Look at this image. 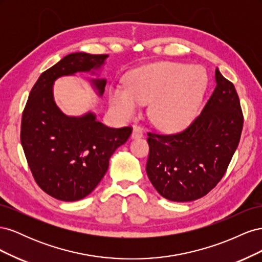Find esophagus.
Returning a JSON list of instances; mask_svg holds the SVG:
<instances>
[{"instance_id":"obj_1","label":"esophagus","mask_w":262,"mask_h":262,"mask_svg":"<svg viewBox=\"0 0 262 262\" xmlns=\"http://www.w3.org/2000/svg\"><path fill=\"white\" fill-rule=\"evenodd\" d=\"M143 137V132L138 126H133V130L131 133V139H140Z\"/></svg>"}]
</instances>
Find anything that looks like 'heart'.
I'll use <instances>...</instances> for the list:
<instances>
[{"instance_id":"1","label":"heart","mask_w":262,"mask_h":262,"mask_svg":"<svg viewBox=\"0 0 262 262\" xmlns=\"http://www.w3.org/2000/svg\"><path fill=\"white\" fill-rule=\"evenodd\" d=\"M208 85V76L198 66L163 62L134 71L125 81V89L109 92L112 107L123 118L137 113L139 104L149 103L150 122L162 129L186 124L200 108Z\"/></svg>"}]
</instances>
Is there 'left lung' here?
Returning <instances> with one entry per match:
<instances>
[{
	"label": "left lung",
	"instance_id": "left-lung-1",
	"mask_svg": "<svg viewBox=\"0 0 262 262\" xmlns=\"http://www.w3.org/2000/svg\"><path fill=\"white\" fill-rule=\"evenodd\" d=\"M215 82L201 114L187 129L169 136L147 133L146 173L165 199L188 202L209 193L238 146L244 123L238 95L217 68Z\"/></svg>",
	"mask_w": 262,
	"mask_h": 262
}]
</instances>
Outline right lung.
<instances>
[{
    "label": "right lung",
    "mask_w": 262,
    "mask_h": 262,
    "mask_svg": "<svg viewBox=\"0 0 262 262\" xmlns=\"http://www.w3.org/2000/svg\"><path fill=\"white\" fill-rule=\"evenodd\" d=\"M108 54L75 52L39 76L24 109L20 142L33 176L46 193L61 201L89 195L105 176L115 150L129 139L132 129L109 128L89 112L67 116L53 97V83L61 76L92 73L105 66ZM98 96L106 78H92Z\"/></svg>",
    "instance_id": "obj_1"
}]
</instances>
